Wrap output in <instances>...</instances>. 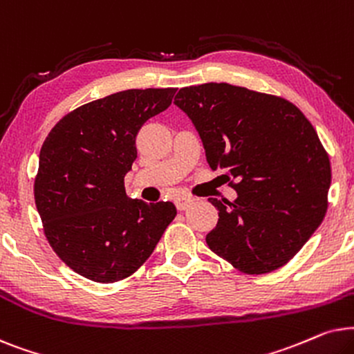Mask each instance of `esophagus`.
Wrapping results in <instances>:
<instances>
[{"label":"esophagus","instance_id":"34e87169","mask_svg":"<svg viewBox=\"0 0 354 354\" xmlns=\"http://www.w3.org/2000/svg\"><path fill=\"white\" fill-rule=\"evenodd\" d=\"M192 202H194V199H192V197H189V196H178L176 199H174V204H176V207L180 210H186L187 207H189Z\"/></svg>","mask_w":354,"mask_h":354}]
</instances>
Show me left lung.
Wrapping results in <instances>:
<instances>
[{
	"label": "left lung",
	"instance_id": "1",
	"mask_svg": "<svg viewBox=\"0 0 354 354\" xmlns=\"http://www.w3.org/2000/svg\"><path fill=\"white\" fill-rule=\"evenodd\" d=\"M174 105L238 192L233 202L209 199L218 210L209 248L251 275L285 266L327 212L330 162L313 124L285 98L225 82L180 88Z\"/></svg>",
	"mask_w": 354,
	"mask_h": 354
}]
</instances>
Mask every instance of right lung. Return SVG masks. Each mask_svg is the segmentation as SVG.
Segmentation results:
<instances>
[{
  "mask_svg": "<svg viewBox=\"0 0 354 354\" xmlns=\"http://www.w3.org/2000/svg\"><path fill=\"white\" fill-rule=\"evenodd\" d=\"M176 88H131L75 108L40 150L35 205L45 236L75 273L97 283L133 275L176 216L173 202L129 199L136 136Z\"/></svg>",
  "mask_w": 354,
  "mask_h": 354,
  "instance_id": "right-lung-1",
  "label": "right lung"
}]
</instances>
